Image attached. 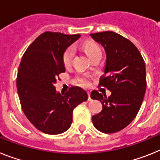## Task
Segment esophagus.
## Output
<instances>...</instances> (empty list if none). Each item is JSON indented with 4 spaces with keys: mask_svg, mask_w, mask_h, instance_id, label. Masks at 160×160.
<instances>
[{
    "mask_svg": "<svg viewBox=\"0 0 160 160\" xmlns=\"http://www.w3.org/2000/svg\"><path fill=\"white\" fill-rule=\"evenodd\" d=\"M88 101H91V100H92V98H91V97H90V92H88Z\"/></svg>",
    "mask_w": 160,
    "mask_h": 160,
    "instance_id": "obj_1",
    "label": "esophagus"
}]
</instances>
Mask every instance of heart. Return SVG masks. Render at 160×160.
I'll list each match as a JSON object with an SVG mask.
<instances>
[{"mask_svg": "<svg viewBox=\"0 0 160 160\" xmlns=\"http://www.w3.org/2000/svg\"><path fill=\"white\" fill-rule=\"evenodd\" d=\"M84 49L90 58H92L97 53H101V49L99 45L96 43L92 42V41H88V42L85 43L84 45ZM74 53H75V50H74L73 47H69L64 52L63 56H62V62H63V64L66 67H68L72 63ZM78 80L83 86H88V84H89V76H87V75H84V76L78 78Z\"/></svg>", "mask_w": 160, "mask_h": 160, "instance_id": "obj_1", "label": "heart"}]
</instances>
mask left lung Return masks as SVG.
Segmentation results:
<instances>
[{"label":"left lung","instance_id":"1","mask_svg":"<svg viewBox=\"0 0 160 160\" xmlns=\"http://www.w3.org/2000/svg\"><path fill=\"white\" fill-rule=\"evenodd\" d=\"M90 37L107 54L98 87L111 92L108 98L96 90L91 92V98L102 104V111L92 117V123L100 132L113 133L127 127L140 110L146 88L145 62L138 48L121 35L108 31Z\"/></svg>","mask_w":160,"mask_h":160}]
</instances>
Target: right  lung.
I'll return each instance as SVG.
<instances>
[{
  "mask_svg": "<svg viewBox=\"0 0 160 160\" xmlns=\"http://www.w3.org/2000/svg\"><path fill=\"white\" fill-rule=\"evenodd\" d=\"M80 37V34L44 32L28 46L18 67L16 84L22 109L28 120L45 133L67 131L74 108L88 99L80 87L61 94L53 85L59 74L65 72L64 52Z\"/></svg>",
  "mask_w": 160,
  "mask_h": 160,
  "instance_id": "right-lung-1",
  "label": "right lung"
}]
</instances>
